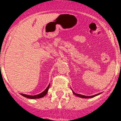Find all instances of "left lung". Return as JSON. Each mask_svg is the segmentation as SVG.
<instances>
[{
  "label": "left lung",
  "mask_w": 121,
  "mask_h": 121,
  "mask_svg": "<svg viewBox=\"0 0 121 121\" xmlns=\"http://www.w3.org/2000/svg\"><path fill=\"white\" fill-rule=\"evenodd\" d=\"M71 90H72V91H73V94H74V95H75L77 96V97H80V98H93V97H96V96L98 95L101 94V93H98V94H97L94 95H92V96H86V95H81V94H76V93H75V92H74V91H73V90H72V89H71Z\"/></svg>",
  "instance_id": "1"
}]
</instances>
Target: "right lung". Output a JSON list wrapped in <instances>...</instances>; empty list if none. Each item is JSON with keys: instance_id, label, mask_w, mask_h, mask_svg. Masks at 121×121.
<instances>
[{"instance_id": "add662e5", "label": "right lung", "mask_w": 121, "mask_h": 121, "mask_svg": "<svg viewBox=\"0 0 121 121\" xmlns=\"http://www.w3.org/2000/svg\"><path fill=\"white\" fill-rule=\"evenodd\" d=\"M49 87H50V84H49V85H48V86H47V87L46 88V90H45L44 91H43V92H41V93L39 94L35 95H29L23 94H21L22 96H23V97H26V98H29V99L41 98H43V97H44V96L46 95V94H47V92H48V89H49Z\"/></svg>"}]
</instances>
